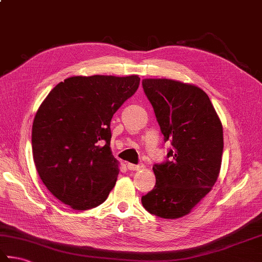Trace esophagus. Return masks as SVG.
<instances>
[{"mask_svg":"<svg viewBox=\"0 0 262 262\" xmlns=\"http://www.w3.org/2000/svg\"><path fill=\"white\" fill-rule=\"evenodd\" d=\"M143 168H144L143 165H133V163H127L128 170H141Z\"/></svg>","mask_w":262,"mask_h":262,"instance_id":"obj_1","label":"esophagus"}]
</instances>
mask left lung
<instances>
[{
    "instance_id": "8db88e82",
    "label": "left lung",
    "mask_w": 262,
    "mask_h": 262,
    "mask_svg": "<svg viewBox=\"0 0 262 262\" xmlns=\"http://www.w3.org/2000/svg\"><path fill=\"white\" fill-rule=\"evenodd\" d=\"M170 160L153 166L156 186L142 196L148 212L165 219L186 216L216 184L224 150L223 125L206 92L167 78L143 79Z\"/></svg>"
}]
</instances>
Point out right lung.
I'll return each instance as SVG.
<instances>
[{
	"label": "right lung",
	"instance_id": "obj_1",
	"mask_svg": "<svg viewBox=\"0 0 262 262\" xmlns=\"http://www.w3.org/2000/svg\"><path fill=\"white\" fill-rule=\"evenodd\" d=\"M137 75L73 76L56 85L33 122V157L46 188L75 210L103 203L115 187L119 161L112 156L110 122L135 94Z\"/></svg>",
	"mask_w": 262,
	"mask_h": 262
}]
</instances>
